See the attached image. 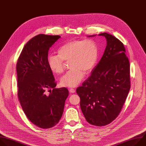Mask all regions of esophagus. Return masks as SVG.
Wrapping results in <instances>:
<instances>
[{"label":"esophagus","instance_id":"1","mask_svg":"<svg viewBox=\"0 0 146 146\" xmlns=\"http://www.w3.org/2000/svg\"><path fill=\"white\" fill-rule=\"evenodd\" d=\"M70 92L71 93H74L75 92V90L74 89H70Z\"/></svg>","mask_w":146,"mask_h":146}]
</instances>
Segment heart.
<instances>
[{"instance_id": "1", "label": "heart", "mask_w": 146, "mask_h": 146, "mask_svg": "<svg viewBox=\"0 0 146 146\" xmlns=\"http://www.w3.org/2000/svg\"><path fill=\"white\" fill-rule=\"evenodd\" d=\"M57 53L48 55V66L53 73L60 74L65 68L64 62L69 61L70 70L62 77L60 84L73 87L80 83L85 74H89L94 69L98 61L99 49L93 40H72L60 46Z\"/></svg>"}]
</instances>
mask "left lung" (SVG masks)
Wrapping results in <instances>:
<instances>
[{
    "label": "left lung",
    "instance_id": "obj_1",
    "mask_svg": "<svg viewBox=\"0 0 146 146\" xmlns=\"http://www.w3.org/2000/svg\"><path fill=\"white\" fill-rule=\"evenodd\" d=\"M104 54L91 75L76 90L86 121L96 126L110 124L119 115L130 90V66L124 44L106 33ZM96 35L90 36L93 37Z\"/></svg>",
    "mask_w": 146,
    "mask_h": 146
}]
</instances>
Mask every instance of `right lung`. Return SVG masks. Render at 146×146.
<instances>
[{"label": "right lung", "mask_w": 146, "mask_h": 146, "mask_svg": "<svg viewBox=\"0 0 146 146\" xmlns=\"http://www.w3.org/2000/svg\"><path fill=\"white\" fill-rule=\"evenodd\" d=\"M60 38L44 34L36 36L23 47L16 66L22 108L29 120L43 129L59 123L68 96L66 87L55 88L56 82L48 64L49 49Z\"/></svg>", "instance_id": "add662e5"}]
</instances>
